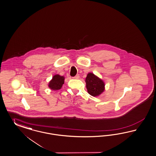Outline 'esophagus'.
<instances>
[{
  "instance_id": "obj_1",
  "label": "esophagus",
  "mask_w": 156,
  "mask_h": 156,
  "mask_svg": "<svg viewBox=\"0 0 156 156\" xmlns=\"http://www.w3.org/2000/svg\"><path fill=\"white\" fill-rule=\"evenodd\" d=\"M73 78L76 79V80H78V79L80 78V76L78 75H76V76H75L74 77H73Z\"/></svg>"
}]
</instances>
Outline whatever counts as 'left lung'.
I'll list each match as a JSON object with an SVG mask.
<instances>
[{
    "label": "left lung",
    "instance_id": "left-lung-1",
    "mask_svg": "<svg viewBox=\"0 0 156 156\" xmlns=\"http://www.w3.org/2000/svg\"><path fill=\"white\" fill-rule=\"evenodd\" d=\"M85 82L87 92L92 96H98L105 90L104 81L93 73H90L87 75Z\"/></svg>",
    "mask_w": 156,
    "mask_h": 156
}]
</instances>
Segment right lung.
<instances>
[{"instance_id": "add662e5", "label": "right lung", "mask_w": 156, "mask_h": 156, "mask_svg": "<svg viewBox=\"0 0 156 156\" xmlns=\"http://www.w3.org/2000/svg\"><path fill=\"white\" fill-rule=\"evenodd\" d=\"M65 82V77L63 76L56 74L54 75L52 79L49 82L48 87L52 90H59L62 87Z\"/></svg>"}]
</instances>
